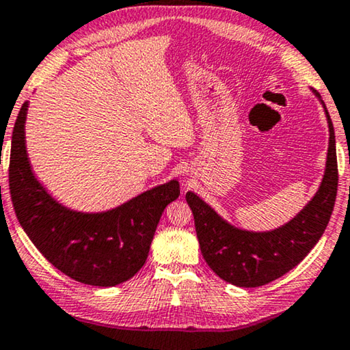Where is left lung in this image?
I'll list each match as a JSON object with an SVG mask.
<instances>
[{
	"label": "left lung",
	"instance_id": "8db88e82",
	"mask_svg": "<svg viewBox=\"0 0 350 350\" xmlns=\"http://www.w3.org/2000/svg\"><path fill=\"white\" fill-rule=\"evenodd\" d=\"M313 92L321 100L319 92ZM321 103L330 131L325 174L308 205L288 224L262 233L236 228L196 193H186L202 255L222 280L243 288H256L277 280L297 266L324 234L335 206L338 164L335 130L324 101L321 100Z\"/></svg>",
	"mask_w": 350,
	"mask_h": 350
}]
</instances>
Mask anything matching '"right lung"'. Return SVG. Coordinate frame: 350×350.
Segmentation results:
<instances>
[{"label": "right lung", "mask_w": 350, "mask_h": 350, "mask_svg": "<svg viewBox=\"0 0 350 350\" xmlns=\"http://www.w3.org/2000/svg\"><path fill=\"white\" fill-rule=\"evenodd\" d=\"M28 101L12 131L9 189L17 219L57 271L92 286H116L145 265L165 206L180 196L172 180L111 211L78 213L57 203L32 174L25 141Z\"/></svg>", "instance_id": "right-lung-1"}]
</instances>
